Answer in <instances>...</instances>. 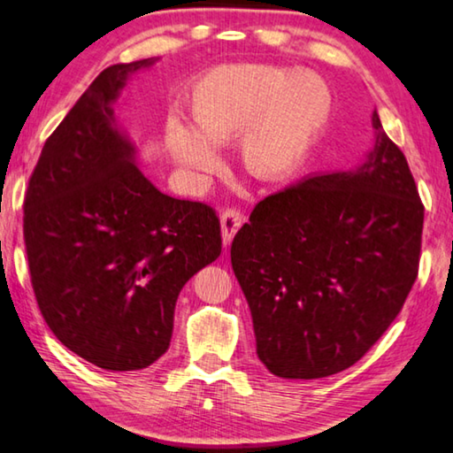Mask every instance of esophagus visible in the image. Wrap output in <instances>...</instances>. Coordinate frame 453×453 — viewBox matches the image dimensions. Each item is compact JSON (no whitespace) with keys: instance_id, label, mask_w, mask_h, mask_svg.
I'll use <instances>...</instances> for the list:
<instances>
[{"instance_id":"esophagus-1","label":"esophagus","mask_w":453,"mask_h":453,"mask_svg":"<svg viewBox=\"0 0 453 453\" xmlns=\"http://www.w3.org/2000/svg\"><path fill=\"white\" fill-rule=\"evenodd\" d=\"M242 225V214L239 211H225L220 214V233H222V244L228 247L233 242L236 231H239Z\"/></svg>"}]
</instances>
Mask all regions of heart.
I'll return each mask as SVG.
<instances>
[{
  "instance_id": "heart-1",
  "label": "heart",
  "mask_w": 453,
  "mask_h": 453,
  "mask_svg": "<svg viewBox=\"0 0 453 453\" xmlns=\"http://www.w3.org/2000/svg\"><path fill=\"white\" fill-rule=\"evenodd\" d=\"M331 90L319 73L271 64L219 65L188 94L195 128L168 122L166 146L192 174L220 168L214 146L236 138V158L249 176L283 182L305 165L331 118Z\"/></svg>"
}]
</instances>
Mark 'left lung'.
Wrapping results in <instances>:
<instances>
[{
  "label": "left lung",
  "mask_w": 453,
  "mask_h": 453,
  "mask_svg": "<svg viewBox=\"0 0 453 453\" xmlns=\"http://www.w3.org/2000/svg\"><path fill=\"white\" fill-rule=\"evenodd\" d=\"M372 124L375 144L357 168L266 196L233 241L257 355L283 380L357 363L418 277L424 204L377 110Z\"/></svg>",
  "instance_id": "left-lung-1"
}]
</instances>
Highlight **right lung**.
Returning a JSON list of instances; mask_svg holds the SVG:
<instances>
[{
	"label": "right lung",
	"mask_w": 453,
	"mask_h": 453,
	"mask_svg": "<svg viewBox=\"0 0 453 453\" xmlns=\"http://www.w3.org/2000/svg\"><path fill=\"white\" fill-rule=\"evenodd\" d=\"M146 58L104 70L42 148L24 203L35 299L51 333L106 372L166 353L178 293L220 255V222L203 203L160 192L114 104Z\"/></svg>",
	"instance_id": "1"
}]
</instances>
